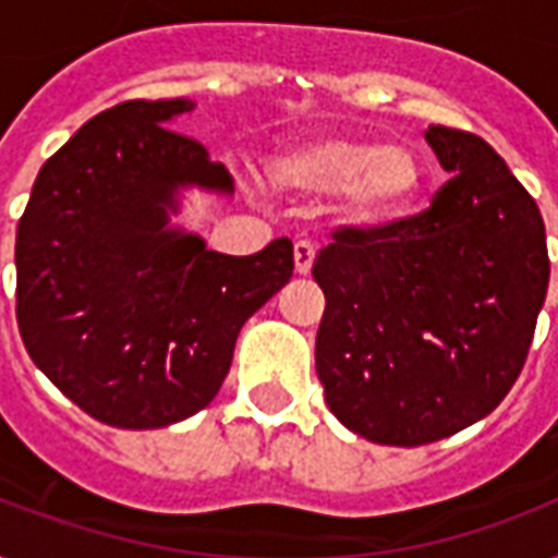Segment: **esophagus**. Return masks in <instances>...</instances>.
Returning <instances> with one entry per match:
<instances>
[{
	"instance_id": "1",
	"label": "esophagus",
	"mask_w": 558,
	"mask_h": 558,
	"mask_svg": "<svg viewBox=\"0 0 558 558\" xmlns=\"http://www.w3.org/2000/svg\"><path fill=\"white\" fill-rule=\"evenodd\" d=\"M315 260V245L310 240H298L295 243V271L298 275H306V271L313 269Z\"/></svg>"
}]
</instances>
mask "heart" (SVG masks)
Here are the masks:
<instances>
[{
    "label": "heart",
    "mask_w": 558,
    "mask_h": 558,
    "mask_svg": "<svg viewBox=\"0 0 558 558\" xmlns=\"http://www.w3.org/2000/svg\"><path fill=\"white\" fill-rule=\"evenodd\" d=\"M271 177L289 191L341 193L362 222H388L414 208L425 185L423 159L402 144L327 135L289 147L271 161Z\"/></svg>",
    "instance_id": "1"
}]
</instances>
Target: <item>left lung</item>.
Masks as SVG:
<instances>
[{"label": "left lung", "instance_id": "1", "mask_svg": "<svg viewBox=\"0 0 558 558\" xmlns=\"http://www.w3.org/2000/svg\"><path fill=\"white\" fill-rule=\"evenodd\" d=\"M454 177L414 217L341 226L318 252L315 371L359 437L425 446L484 420L519 379L550 257L536 199L475 133L428 126Z\"/></svg>", "mask_w": 558, "mask_h": 558}]
</instances>
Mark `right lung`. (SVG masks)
Wrapping results in <instances>:
<instances>
[{
  "label": "right lung",
  "mask_w": 558,
  "mask_h": 558,
  "mask_svg": "<svg viewBox=\"0 0 558 558\" xmlns=\"http://www.w3.org/2000/svg\"><path fill=\"white\" fill-rule=\"evenodd\" d=\"M193 104L124 100L43 165L16 226V324L34 365L100 423L165 428L217 397L248 318L287 287L292 243L248 257L170 231L185 185L226 165L173 130Z\"/></svg>",
  "instance_id": "1"
}]
</instances>
